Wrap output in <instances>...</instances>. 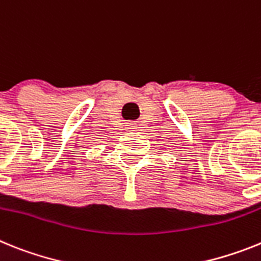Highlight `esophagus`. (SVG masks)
I'll list each match as a JSON object with an SVG mask.
<instances>
[{
  "mask_svg": "<svg viewBox=\"0 0 261 261\" xmlns=\"http://www.w3.org/2000/svg\"><path fill=\"white\" fill-rule=\"evenodd\" d=\"M126 126H127V127H126V128H127V130H134V128H135V127H137V126H135V124H134V123H127V124H126Z\"/></svg>",
  "mask_w": 261,
  "mask_h": 261,
  "instance_id": "34e87169",
  "label": "esophagus"
}]
</instances>
